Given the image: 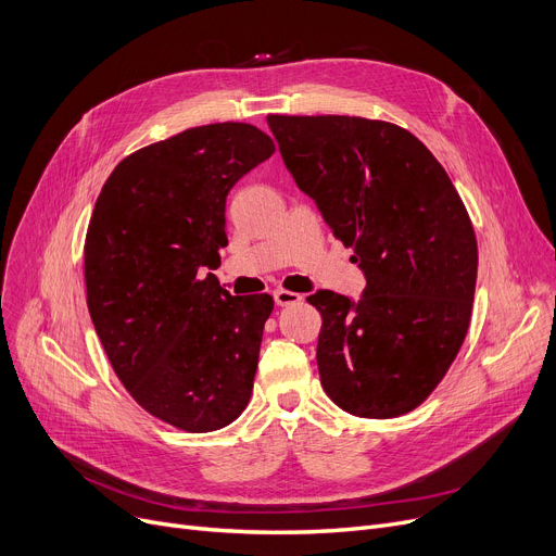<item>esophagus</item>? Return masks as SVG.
Wrapping results in <instances>:
<instances>
[{
    "instance_id": "34e87169",
    "label": "esophagus",
    "mask_w": 556,
    "mask_h": 556,
    "mask_svg": "<svg viewBox=\"0 0 556 556\" xmlns=\"http://www.w3.org/2000/svg\"><path fill=\"white\" fill-rule=\"evenodd\" d=\"M275 302L279 304V306H290V304H298V302H302V295L300 293H293V290H283V288H279V290H275Z\"/></svg>"
}]
</instances>
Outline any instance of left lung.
I'll use <instances>...</instances> for the list:
<instances>
[{
    "label": "left lung",
    "mask_w": 556,
    "mask_h": 556,
    "mask_svg": "<svg viewBox=\"0 0 556 556\" xmlns=\"http://www.w3.org/2000/svg\"><path fill=\"white\" fill-rule=\"evenodd\" d=\"M286 168L354 248V304L317 290V367L329 399L392 419L440 386L469 331L478 241L444 166L405 128L363 116L268 114Z\"/></svg>",
    "instance_id": "left-lung-1"
}]
</instances>
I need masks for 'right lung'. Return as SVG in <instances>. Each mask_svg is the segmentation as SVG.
Instances as JSON below:
<instances>
[{"label":"right lung","mask_w":556,"mask_h":556,"mask_svg":"<svg viewBox=\"0 0 556 556\" xmlns=\"http://www.w3.org/2000/svg\"><path fill=\"white\" fill-rule=\"evenodd\" d=\"M275 153L250 124L189 128L130 153L105 180L85 237L97 336L128 394L187 432L237 419L252 396L270 295H229L216 270L225 200Z\"/></svg>","instance_id":"add662e5"}]
</instances>
